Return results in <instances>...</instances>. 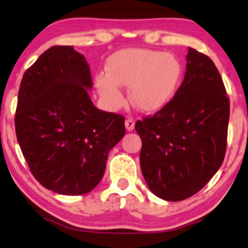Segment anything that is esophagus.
Listing matches in <instances>:
<instances>
[{
  "instance_id": "34e87169",
  "label": "esophagus",
  "mask_w": 248,
  "mask_h": 248,
  "mask_svg": "<svg viewBox=\"0 0 248 248\" xmlns=\"http://www.w3.org/2000/svg\"><path fill=\"white\" fill-rule=\"evenodd\" d=\"M125 128H127L128 131H132L133 129H135V120L131 119V118H128L127 120H125Z\"/></svg>"
}]
</instances>
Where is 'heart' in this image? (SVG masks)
I'll return each instance as SVG.
<instances>
[{
	"label": "heart",
	"mask_w": 248,
	"mask_h": 248,
	"mask_svg": "<svg viewBox=\"0 0 248 248\" xmlns=\"http://www.w3.org/2000/svg\"><path fill=\"white\" fill-rule=\"evenodd\" d=\"M107 73L96 77L100 96L110 108L123 105L120 86L129 87V97L137 108L152 111L167 105L179 88L182 65L174 55L160 50L129 48L109 57Z\"/></svg>",
	"instance_id": "b5f03b06"
}]
</instances>
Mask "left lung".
<instances>
[{
	"label": "left lung",
	"mask_w": 248,
	"mask_h": 248,
	"mask_svg": "<svg viewBox=\"0 0 248 248\" xmlns=\"http://www.w3.org/2000/svg\"><path fill=\"white\" fill-rule=\"evenodd\" d=\"M229 119L230 100L217 68L188 47L174 97L135 125L142 140L141 171L152 193L176 202L205 186L222 166Z\"/></svg>",
	"instance_id": "obj_1"
}]
</instances>
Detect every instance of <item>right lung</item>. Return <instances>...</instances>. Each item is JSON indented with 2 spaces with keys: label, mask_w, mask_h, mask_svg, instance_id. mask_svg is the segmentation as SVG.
Returning <instances> with one entry per match:
<instances>
[{
  "label": "right lung",
  "mask_w": 248,
  "mask_h": 248,
  "mask_svg": "<svg viewBox=\"0 0 248 248\" xmlns=\"http://www.w3.org/2000/svg\"><path fill=\"white\" fill-rule=\"evenodd\" d=\"M92 75L73 46H53L26 70L18 90L15 131L34 178L62 195L98 186L111 149L125 135L124 118L97 109Z\"/></svg>",
  "instance_id": "1"
}]
</instances>
